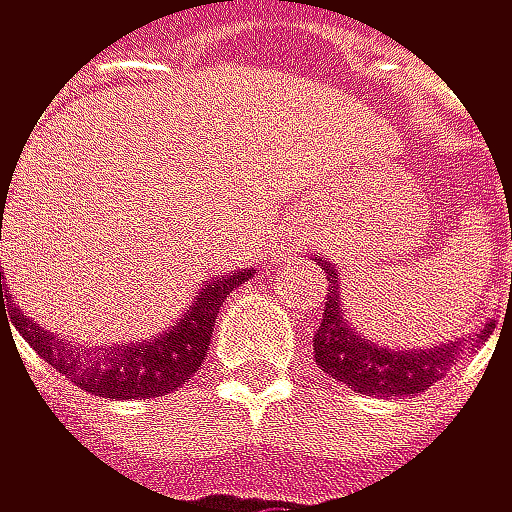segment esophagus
Masks as SVG:
<instances>
[{
    "label": "esophagus",
    "instance_id": "obj_1",
    "mask_svg": "<svg viewBox=\"0 0 512 512\" xmlns=\"http://www.w3.org/2000/svg\"><path fill=\"white\" fill-rule=\"evenodd\" d=\"M302 244H305V238H302L299 232H293V235L287 238V244H284V247H287V250H302Z\"/></svg>",
    "mask_w": 512,
    "mask_h": 512
}]
</instances>
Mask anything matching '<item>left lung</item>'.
I'll return each instance as SVG.
<instances>
[{"label": "left lung", "instance_id": "left-lung-1", "mask_svg": "<svg viewBox=\"0 0 512 512\" xmlns=\"http://www.w3.org/2000/svg\"><path fill=\"white\" fill-rule=\"evenodd\" d=\"M320 268L329 277V296L323 302V317L314 332V363L329 372L336 381L348 385L366 397H418L430 385L458 363L464 342H449L437 348H418V351H391L385 345H375L366 336H357L354 326H348L345 296L336 265L320 259ZM492 323L476 339L489 336Z\"/></svg>", "mask_w": 512, "mask_h": 512}]
</instances>
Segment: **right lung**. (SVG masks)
<instances>
[{"instance_id": "add662e5", "label": "right lung", "mask_w": 512, "mask_h": 512, "mask_svg": "<svg viewBox=\"0 0 512 512\" xmlns=\"http://www.w3.org/2000/svg\"><path fill=\"white\" fill-rule=\"evenodd\" d=\"M253 268L225 274L219 280H210L201 287L198 299L186 305L183 317L173 326H167L158 339L149 342H131L118 348H72L54 332L36 326L33 320L17 323L20 336L27 339L36 354L51 363L57 372H63L69 381H75L82 391L94 397L109 400H149L164 397L186 385L207 357L210 336L216 326V314L225 302V296L235 287H241ZM5 290V277L0 271V299Z\"/></svg>"}]
</instances>
